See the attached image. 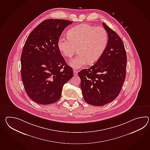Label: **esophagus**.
<instances>
[{
  "mask_svg": "<svg viewBox=\"0 0 150 150\" xmlns=\"http://www.w3.org/2000/svg\"><path fill=\"white\" fill-rule=\"evenodd\" d=\"M73 72H74V75H75V76H76L77 75V73H78V71H77V70H73Z\"/></svg>",
  "mask_w": 150,
  "mask_h": 150,
  "instance_id": "obj_1",
  "label": "esophagus"
}]
</instances>
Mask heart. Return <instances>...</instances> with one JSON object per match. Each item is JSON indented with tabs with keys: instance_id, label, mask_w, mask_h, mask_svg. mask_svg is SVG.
Returning a JSON list of instances; mask_svg holds the SVG:
<instances>
[{
	"instance_id": "1",
	"label": "heart",
	"mask_w": 150,
	"mask_h": 150,
	"mask_svg": "<svg viewBox=\"0 0 150 150\" xmlns=\"http://www.w3.org/2000/svg\"><path fill=\"white\" fill-rule=\"evenodd\" d=\"M108 34L105 28L82 23L73 27L68 31L67 37H61L57 41V47L64 57L70 58V66L79 69L87 63L93 64L99 60L107 47Z\"/></svg>"
}]
</instances>
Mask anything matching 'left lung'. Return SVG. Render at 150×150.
I'll use <instances>...</instances> for the list:
<instances>
[{"instance_id": "1", "label": "left lung", "mask_w": 150, "mask_h": 150, "mask_svg": "<svg viewBox=\"0 0 150 150\" xmlns=\"http://www.w3.org/2000/svg\"><path fill=\"white\" fill-rule=\"evenodd\" d=\"M108 34L107 47L94 65L81 70V88L87 103L102 106L120 94L126 75L127 57L120 36L103 23Z\"/></svg>"}]
</instances>
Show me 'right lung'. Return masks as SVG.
<instances>
[{
	"label": "right lung",
	"mask_w": 150,
	"mask_h": 150,
	"mask_svg": "<svg viewBox=\"0 0 150 150\" xmlns=\"http://www.w3.org/2000/svg\"><path fill=\"white\" fill-rule=\"evenodd\" d=\"M72 21L47 19L27 38L21 56V74L27 95L37 103H54L61 96L63 86L73 76L57 47L64 28Z\"/></svg>",
	"instance_id": "add662e5"
}]
</instances>
